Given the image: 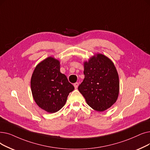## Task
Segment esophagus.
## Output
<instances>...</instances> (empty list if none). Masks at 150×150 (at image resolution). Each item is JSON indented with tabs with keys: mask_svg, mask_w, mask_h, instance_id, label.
<instances>
[{
	"mask_svg": "<svg viewBox=\"0 0 150 150\" xmlns=\"http://www.w3.org/2000/svg\"><path fill=\"white\" fill-rule=\"evenodd\" d=\"M79 83H74V87H75V89H76L77 88H78V86H79Z\"/></svg>",
	"mask_w": 150,
	"mask_h": 150,
	"instance_id": "1",
	"label": "esophagus"
}]
</instances>
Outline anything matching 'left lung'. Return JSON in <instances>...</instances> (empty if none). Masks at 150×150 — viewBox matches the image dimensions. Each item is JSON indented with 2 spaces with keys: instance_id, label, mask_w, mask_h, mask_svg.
<instances>
[{
  "instance_id": "1",
  "label": "left lung",
  "mask_w": 150,
  "mask_h": 150,
  "mask_svg": "<svg viewBox=\"0 0 150 150\" xmlns=\"http://www.w3.org/2000/svg\"><path fill=\"white\" fill-rule=\"evenodd\" d=\"M84 75L78 89L88 105L98 112L112 107L120 89L119 76L113 62L103 54H97L84 62Z\"/></svg>"
}]
</instances>
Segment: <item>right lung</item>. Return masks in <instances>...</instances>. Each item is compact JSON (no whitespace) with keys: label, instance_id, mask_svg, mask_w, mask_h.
Wrapping results in <instances>:
<instances>
[{"label":"right lung","instance_id":"obj_1","mask_svg":"<svg viewBox=\"0 0 150 150\" xmlns=\"http://www.w3.org/2000/svg\"><path fill=\"white\" fill-rule=\"evenodd\" d=\"M30 86L33 98L42 109L55 113L65 105L74 86L60 71V62L48 57L39 63L32 74Z\"/></svg>","mask_w":150,"mask_h":150}]
</instances>
